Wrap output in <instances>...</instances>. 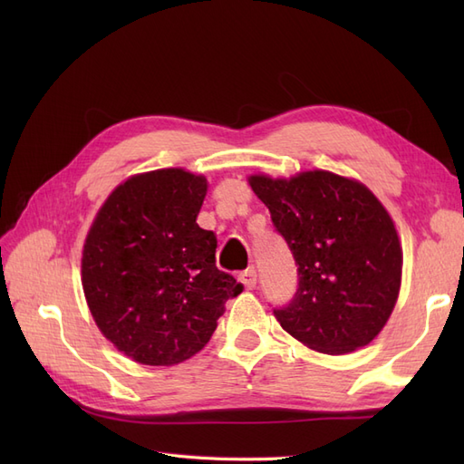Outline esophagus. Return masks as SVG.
I'll return each mask as SVG.
<instances>
[{
	"label": "esophagus",
	"instance_id": "obj_1",
	"mask_svg": "<svg viewBox=\"0 0 464 464\" xmlns=\"http://www.w3.org/2000/svg\"><path fill=\"white\" fill-rule=\"evenodd\" d=\"M240 283L247 288V290H254L257 286V271L251 266V269H246L244 273H240Z\"/></svg>",
	"mask_w": 464,
	"mask_h": 464
}]
</instances>
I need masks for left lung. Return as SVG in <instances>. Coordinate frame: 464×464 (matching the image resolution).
<instances>
[{
    "label": "left lung",
    "instance_id": "obj_1",
    "mask_svg": "<svg viewBox=\"0 0 464 464\" xmlns=\"http://www.w3.org/2000/svg\"><path fill=\"white\" fill-rule=\"evenodd\" d=\"M298 265V288L275 307L294 339L323 354L370 344L395 307L402 249L391 217L358 181L331 172L251 176Z\"/></svg>",
    "mask_w": 464,
    "mask_h": 464
}]
</instances>
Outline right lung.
Returning a JSON list of instances; mask_svg holds the SVG:
<instances>
[{
	"label": "right lung",
	"mask_w": 464,
	"mask_h": 464,
	"mask_svg": "<svg viewBox=\"0 0 464 464\" xmlns=\"http://www.w3.org/2000/svg\"><path fill=\"white\" fill-rule=\"evenodd\" d=\"M207 179L154 170L114 189L82 249V290L98 329L128 358L172 366L208 343L244 290L215 265L217 236L195 222Z\"/></svg>",
	"instance_id": "add662e5"
}]
</instances>
